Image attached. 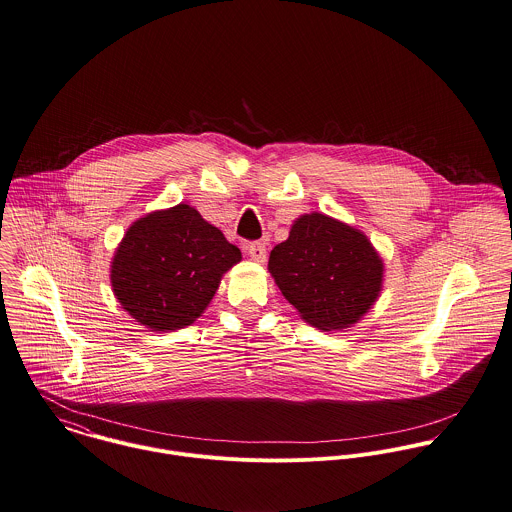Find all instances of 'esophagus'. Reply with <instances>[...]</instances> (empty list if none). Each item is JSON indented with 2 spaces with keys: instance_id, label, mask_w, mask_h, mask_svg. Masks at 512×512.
<instances>
[{
  "instance_id": "obj_1",
  "label": "esophagus",
  "mask_w": 512,
  "mask_h": 512,
  "mask_svg": "<svg viewBox=\"0 0 512 512\" xmlns=\"http://www.w3.org/2000/svg\"><path fill=\"white\" fill-rule=\"evenodd\" d=\"M245 251H247V255H249L253 261H257V263H265V259H267V249H265V243H261V241L247 243V245H245Z\"/></svg>"
}]
</instances>
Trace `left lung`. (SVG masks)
I'll return each mask as SVG.
<instances>
[{"mask_svg":"<svg viewBox=\"0 0 512 512\" xmlns=\"http://www.w3.org/2000/svg\"><path fill=\"white\" fill-rule=\"evenodd\" d=\"M269 273L308 324L340 330L376 303L384 263L360 229L324 213H307L271 251Z\"/></svg>","mask_w":512,"mask_h":512,"instance_id":"8db88e82","label":"left lung"}]
</instances>
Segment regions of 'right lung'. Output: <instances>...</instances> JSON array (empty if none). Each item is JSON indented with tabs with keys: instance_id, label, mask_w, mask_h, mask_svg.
Returning <instances> with one entry per match:
<instances>
[{
	"instance_id": "add662e5",
	"label": "right lung",
	"mask_w": 512,
	"mask_h": 512,
	"mask_svg": "<svg viewBox=\"0 0 512 512\" xmlns=\"http://www.w3.org/2000/svg\"><path fill=\"white\" fill-rule=\"evenodd\" d=\"M241 251L192 205L178 204L136 219L124 233L110 283L122 308L152 330L190 326L213 299Z\"/></svg>"
}]
</instances>
